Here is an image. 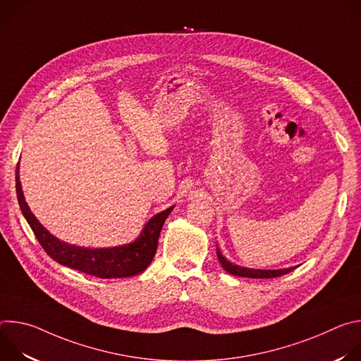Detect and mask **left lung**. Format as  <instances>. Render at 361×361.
<instances>
[{
    "label": "left lung",
    "mask_w": 361,
    "mask_h": 361,
    "mask_svg": "<svg viewBox=\"0 0 361 361\" xmlns=\"http://www.w3.org/2000/svg\"><path fill=\"white\" fill-rule=\"evenodd\" d=\"M217 257L219 262L221 263L223 269L233 274V276H238V277H248V279H274V277H280L284 276L290 271H293L295 267H290V269H283V270H254V269H247V267H240L235 264H231L228 260H226L224 257L221 255L220 250L217 248Z\"/></svg>",
    "instance_id": "1"
}]
</instances>
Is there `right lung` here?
Segmentation results:
<instances>
[{
  "instance_id": "obj_1",
  "label": "right lung",
  "mask_w": 361,
  "mask_h": 361,
  "mask_svg": "<svg viewBox=\"0 0 361 361\" xmlns=\"http://www.w3.org/2000/svg\"><path fill=\"white\" fill-rule=\"evenodd\" d=\"M16 187L20 209L38 243L51 259L63 266L99 279H121L142 273L152 262V257L157 251L160 231L173 210V207H170L154 216L144 227L141 235L128 245L113 248H82L60 241L38 223L24 200L18 167L16 170Z\"/></svg>"
}]
</instances>
